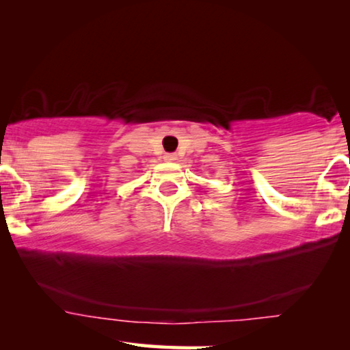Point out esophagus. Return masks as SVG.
Wrapping results in <instances>:
<instances>
[{
    "label": "esophagus",
    "mask_w": 350,
    "mask_h": 350,
    "mask_svg": "<svg viewBox=\"0 0 350 350\" xmlns=\"http://www.w3.org/2000/svg\"><path fill=\"white\" fill-rule=\"evenodd\" d=\"M164 159L167 162H174V161H176V154H174V152H167V154L164 156Z\"/></svg>",
    "instance_id": "esophagus-1"
}]
</instances>
